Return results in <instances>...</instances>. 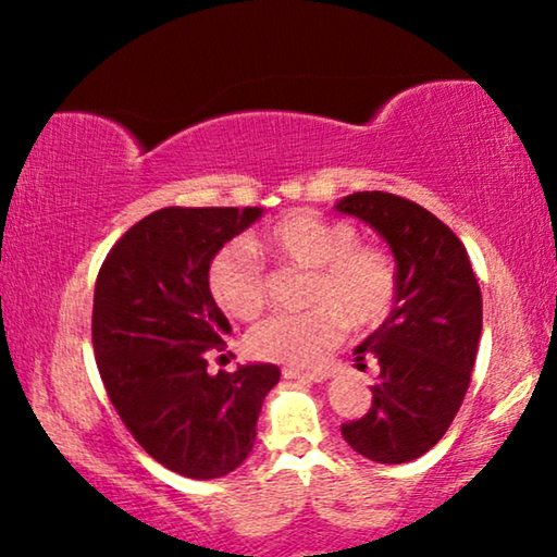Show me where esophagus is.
<instances>
[{"mask_svg":"<svg viewBox=\"0 0 557 557\" xmlns=\"http://www.w3.org/2000/svg\"><path fill=\"white\" fill-rule=\"evenodd\" d=\"M281 375H284L286 380H309V383H324V380L330 377V372H324V370L307 372V370H296V368H284L281 370Z\"/></svg>","mask_w":557,"mask_h":557,"instance_id":"34e87169","label":"esophagus"}]
</instances>
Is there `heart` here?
<instances>
[{"label":"heart","mask_w":557,"mask_h":557,"mask_svg":"<svg viewBox=\"0 0 557 557\" xmlns=\"http://www.w3.org/2000/svg\"><path fill=\"white\" fill-rule=\"evenodd\" d=\"M258 252L311 271L309 311L271 317L250 330L246 347L258 360L317 368L345 337L347 322L370 330L391 314L398 294L393 256L362 246L345 220L296 210L250 243L233 240L210 258L208 288L227 317L253 319L263 309L265 273Z\"/></svg>","instance_id":"heart-1"}]
</instances>
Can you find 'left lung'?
I'll use <instances>...</instances> for the list:
<instances>
[{"instance_id": "left-lung-1", "label": "left lung", "mask_w": 557, "mask_h": 557, "mask_svg": "<svg viewBox=\"0 0 557 557\" xmlns=\"http://www.w3.org/2000/svg\"><path fill=\"white\" fill-rule=\"evenodd\" d=\"M387 243L398 294L385 322L355 347L375 357L372 408L342 425L357 454L377 463L423 456L448 431L467 395L482 337V292L467 248L421 205L391 193H355L334 205Z\"/></svg>"}]
</instances>
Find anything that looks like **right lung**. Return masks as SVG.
<instances>
[{"label":"right lung","mask_w":557,"mask_h":557,"mask_svg":"<svg viewBox=\"0 0 557 557\" xmlns=\"http://www.w3.org/2000/svg\"><path fill=\"white\" fill-rule=\"evenodd\" d=\"M263 208H162L121 235L98 271L94 349L106 393L132 436L189 479L231 474L248 459L271 362L210 375L231 322L208 288L210 258Z\"/></svg>","instance_id":"right-lung-1"}]
</instances>
